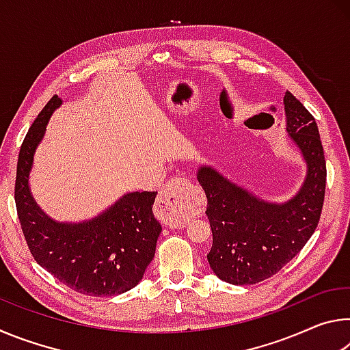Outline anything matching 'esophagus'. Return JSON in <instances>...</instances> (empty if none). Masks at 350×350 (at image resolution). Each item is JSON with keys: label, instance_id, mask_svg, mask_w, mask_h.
<instances>
[{"label": "esophagus", "instance_id": "1", "mask_svg": "<svg viewBox=\"0 0 350 350\" xmlns=\"http://www.w3.org/2000/svg\"><path fill=\"white\" fill-rule=\"evenodd\" d=\"M183 179H171L162 188L157 199V217L168 227H179L183 224V200L180 191L185 185Z\"/></svg>", "mask_w": 350, "mask_h": 350}]
</instances>
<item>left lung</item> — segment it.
<instances>
[{
	"instance_id": "1",
	"label": "left lung",
	"mask_w": 350,
	"mask_h": 350,
	"mask_svg": "<svg viewBox=\"0 0 350 350\" xmlns=\"http://www.w3.org/2000/svg\"><path fill=\"white\" fill-rule=\"evenodd\" d=\"M286 129L307 163L296 196L270 204L234 185L215 168L200 167L198 180L206 196L213 245L206 254L217 278L234 286L276 275L315 232L325 193V159L313 116L288 91L284 96Z\"/></svg>"
}]
</instances>
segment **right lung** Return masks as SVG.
Returning <instances> with one entry per match:
<instances>
[{
	"instance_id": "add662e5",
	"label": "right lung",
	"mask_w": 350,
	"mask_h": 350,
	"mask_svg": "<svg viewBox=\"0 0 350 350\" xmlns=\"http://www.w3.org/2000/svg\"><path fill=\"white\" fill-rule=\"evenodd\" d=\"M62 98L52 97L23 140L16 165L15 204L33 259L64 286L91 296H114L137 286L156 253L161 224L152 215L157 191L125 194L91 221L51 219L29 189L33 154Z\"/></svg>"
}]
</instances>
